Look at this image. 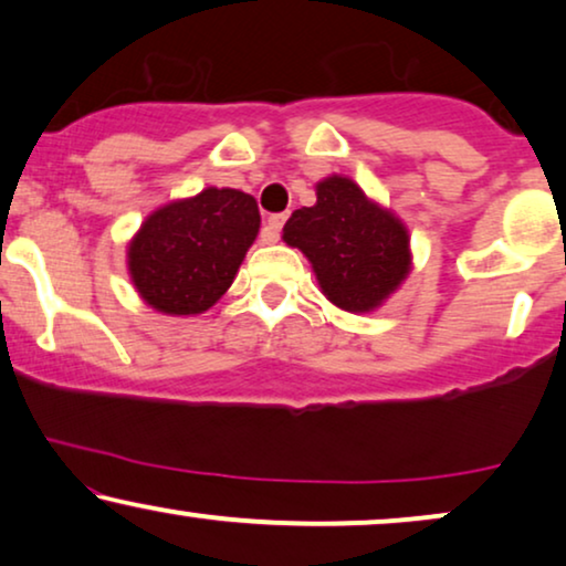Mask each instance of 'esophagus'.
I'll return each instance as SVG.
<instances>
[{"label": "esophagus", "instance_id": "1", "mask_svg": "<svg viewBox=\"0 0 566 566\" xmlns=\"http://www.w3.org/2000/svg\"><path fill=\"white\" fill-rule=\"evenodd\" d=\"M284 222H287V214H271L266 220V228H263V232H261L263 243H276Z\"/></svg>", "mask_w": 566, "mask_h": 566}]
</instances>
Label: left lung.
I'll use <instances>...</instances> for the list:
<instances>
[{
	"instance_id": "8db88e82",
	"label": "left lung",
	"mask_w": 566,
	"mask_h": 566,
	"mask_svg": "<svg viewBox=\"0 0 566 566\" xmlns=\"http://www.w3.org/2000/svg\"><path fill=\"white\" fill-rule=\"evenodd\" d=\"M315 205L295 209L282 240L311 261L326 300L346 313H373L411 271L409 230L346 176L315 184Z\"/></svg>"
}]
</instances>
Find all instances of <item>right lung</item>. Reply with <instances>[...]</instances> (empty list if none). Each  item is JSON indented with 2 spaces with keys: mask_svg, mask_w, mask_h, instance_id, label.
I'll use <instances>...</instances> for the list:
<instances>
[{
  "mask_svg": "<svg viewBox=\"0 0 566 566\" xmlns=\"http://www.w3.org/2000/svg\"><path fill=\"white\" fill-rule=\"evenodd\" d=\"M259 228V205L238 188L172 199L126 245L134 290L163 315L207 313L230 290Z\"/></svg>",
  "mask_w": 566,
  "mask_h": 566,
  "instance_id": "obj_1",
  "label": "right lung"
}]
</instances>
